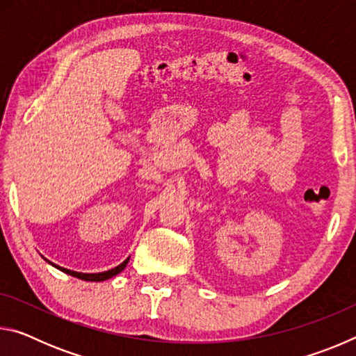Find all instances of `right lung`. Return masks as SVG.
<instances>
[{
    "label": "right lung",
    "mask_w": 356,
    "mask_h": 356,
    "mask_svg": "<svg viewBox=\"0 0 356 356\" xmlns=\"http://www.w3.org/2000/svg\"><path fill=\"white\" fill-rule=\"evenodd\" d=\"M129 259H130V257H129ZM129 259H125V261H124L122 264H120V265H118V267L108 270V272H102V273H78V272H72V270H67V268L58 267V265L51 264V262H50V264L55 265V267L61 270V272L67 273V275H70V276H75V278H80V280H84V281H95V282H99V281L110 280V278H113V276H116L118 273L122 272V270L125 268V265L129 264Z\"/></svg>",
    "instance_id": "right-lung-1"
}]
</instances>
